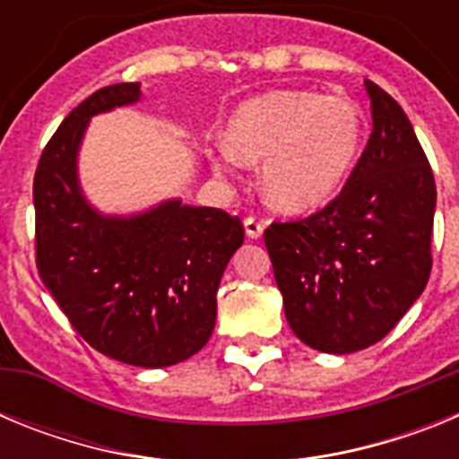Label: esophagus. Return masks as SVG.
I'll use <instances>...</instances> for the list:
<instances>
[{"label": "esophagus", "mask_w": 459, "mask_h": 459, "mask_svg": "<svg viewBox=\"0 0 459 459\" xmlns=\"http://www.w3.org/2000/svg\"><path fill=\"white\" fill-rule=\"evenodd\" d=\"M243 227H246V234H248L250 238H259L262 232H264V221H259L257 216H248L243 221Z\"/></svg>", "instance_id": "obj_1"}]
</instances>
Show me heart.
<instances>
[{"mask_svg": "<svg viewBox=\"0 0 459 459\" xmlns=\"http://www.w3.org/2000/svg\"><path fill=\"white\" fill-rule=\"evenodd\" d=\"M366 142L359 105L342 96L278 89L246 100L227 121L218 169L259 163L262 195L275 209L301 213L331 200Z\"/></svg>", "mask_w": 459, "mask_h": 459, "instance_id": "obj_1", "label": "heart"}]
</instances>
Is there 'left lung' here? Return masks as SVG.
<instances>
[{
  "label": "left lung",
  "mask_w": 459,
  "mask_h": 459,
  "mask_svg": "<svg viewBox=\"0 0 459 459\" xmlns=\"http://www.w3.org/2000/svg\"><path fill=\"white\" fill-rule=\"evenodd\" d=\"M372 135L335 200L264 232L285 317L324 354L379 342L432 271L437 186L404 109L372 80Z\"/></svg>",
  "instance_id": "8db88e82"
}]
</instances>
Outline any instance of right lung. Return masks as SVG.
Listing matches in <instances>:
<instances>
[{
    "mask_svg": "<svg viewBox=\"0 0 459 459\" xmlns=\"http://www.w3.org/2000/svg\"><path fill=\"white\" fill-rule=\"evenodd\" d=\"M140 100V82L93 91L62 121L34 177L36 266L73 328L109 359L168 368L216 326V291L243 243L238 216L169 200L137 216H103L78 184L93 115Z\"/></svg>",
    "mask_w": 459,
    "mask_h": 459,
    "instance_id": "add662e5",
    "label": "right lung"
}]
</instances>
